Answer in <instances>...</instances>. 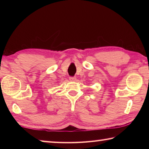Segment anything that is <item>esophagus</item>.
Listing matches in <instances>:
<instances>
[{
	"instance_id": "esophagus-1",
	"label": "esophagus",
	"mask_w": 149,
	"mask_h": 149,
	"mask_svg": "<svg viewBox=\"0 0 149 149\" xmlns=\"http://www.w3.org/2000/svg\"><path fill=\"white\" fill-rule=\"evenodd\" d=\"M69 80L70 81H76V77H70Z\"/></svg>"
}]
</instances>
